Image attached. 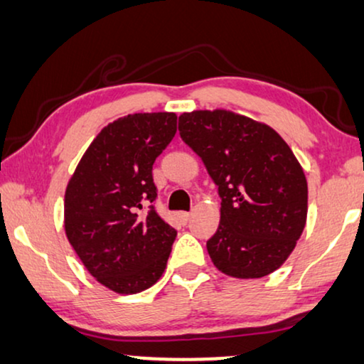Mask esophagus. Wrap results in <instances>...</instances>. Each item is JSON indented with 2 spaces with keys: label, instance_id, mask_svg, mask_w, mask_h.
<instances>
[{
  "label": "esophagus",
  "instance_id": "1",
  "mask_svg": "<svg viewBox=\"0 0 364 364\" xmlns=\"http://www.w3.org/2000/svg\"><path fill=\"white\" fill-rule=\"evenodd\" d=\"M191 212H178V219L183 220V223H187L188 219H191Z\"/></svg>",
  "mask_w": 364,
  "mask_h": 364
}]
</instances>
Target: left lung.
Segmentation results:
<instances>
[{
  "label": "left lung",
  "mask_w": 364,
  "mask_h": 364,
  "mask_svg": "<svg viewBox=\"0 0 364 364\" xmlns=\"http://www.w3.org/2000/svg\"><path fill=\"white\" fill-rule=\"evenodd\" d=\"M178 134L223 199L220 224L207 240L214 266L239 279L274 272L308 215V182L289 145L271 127L228 110L182 113Z\"/></svg>",
  "instance_id": "left-lung-1"
}]
</instances>
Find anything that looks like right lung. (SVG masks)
<instances>
[{
    "label": "right lung",
    "mask_w": 364,
    "mask_h": 364,
    "mask_svg": "<svg viewBox=\"0 0 364 364\" xmlns=\"http://www.w3.org/2000/svg\"><path fill=\"white\" fill-rule=\"evenodd\" d=\"M177 115L134 113L90 144L65 192L67 237L95 279L119 294L149 289L164 274L177 230L157 214L155 159Z\"/></svg>",
    "instance_id": "add662e5"
}]
</instances>
